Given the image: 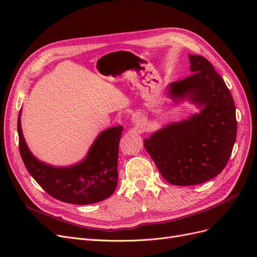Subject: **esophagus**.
I'll use <instances>...</instances> for the list:
<instances>
[{"mask_svg":"<svg viewBox=\"0 0 257 257\" xmlns=\"http://www.w3.org/2000/svg\"><path fill=\"white\" fill-rule=\"evenodd\" d=\"M132 122L136 124V125H141V124L144 122L143 114L139 112H135L133 115H132Z\"/></svg>","mask_w":257,"mask_h":257,"instance_id":"esophagus-1","label":"esophagus"}]
</instances>
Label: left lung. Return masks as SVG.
<instances>
[{"mask_svg":"<svg viewBox=\"0 0 257 257\" xmlns=\"http://www.w3.org/2000/svg\"><path fill=\"white\" fill-rule=\"evenodd\" d=\"M191 76L169 83L176 102L185 97L201 107L188 120L170 123L145 139V148L165 180L195 185L219 175L226 166L237 136L234 99L213 65L190 54Z\"/></svg>","mask_w":257,"mask_h":257,"instance_id":"obj_1","label":"left lung"}]
</instances>
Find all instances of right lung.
Returning a JSON list of instances; mask_svg holds the SVG:
<instances>
[{"label": "right lung", "mask_w": 257, "mask_h": 257, "mask_svg": "<svg viewBox=\"0 0 257 257\" xmlns=\"http://www.w3.org/2000/svg\"><path fill=\"white\" fill-rule=\"evenodd\" d=\"M18 116L19 150L30 175L50 196L64 203L90 205L109 196L118 184V153L122 126L102 132L83 161L71 167H54L31 153Z\"/></svg>", "instance_id": "obj_1"}]
</instances>
